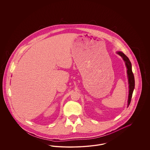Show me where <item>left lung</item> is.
<instances>
[{
    "instance_id": "obj_1",
    "label": "left lung",
    "mask_w": 150,
    "mask_h": 150,
    "mask_svg": "<svg viewBox=\"0 0 150 150\" xmlns=\"http://www.w3.org/2000/svg\"><path fill=\"white\" fill-rule=\"evenodd\" d=\"M116 53L122 57L124 61L125 62L126 67L127 69V76H128V79L129 84L128 100V106H127V107H128L129 105H130V101H131L132 94H133V92L134 86H135L134 76L133 73L132 72V64H131V62H130L128 58L121 51H117V52H116Z\"/></svg>"
}]
</instances>
